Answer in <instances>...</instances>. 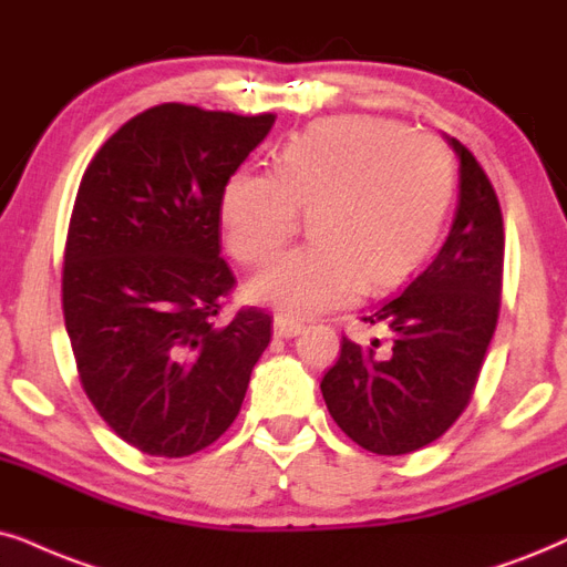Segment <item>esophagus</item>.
<instances>
[{
	"label": "esophagus",
	"instance_id": "obj_1",
	"mask_svg": "<svg viewBox=\"0 0 567 567\" xmlns=\"http://www.w3.org/2000/svg\"><path fill=\"white\" fill-rule=\"evenodd\" d=\"M300 327H303V321L292 319L288 313H277L275 317V337H292L300 332Z\"/></svg>",
	"mask_w": 567,
	"mask_h": 567
}]
</instances>
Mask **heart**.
<instances>
[{
  "mask_svg": "<svg viewBox=\"0 0 567 567\" xmlns=\"http://www.w3.org/2000/svg\"><path fill=\"white\" fill-rule=\"evenodd\" d=\"M455 172L434 135L382 117H337L279 148L275 172L240 167L221 193L227 248L267 267L311 209L313 240L250 285L256 300L290 313L350 303L405 279L440 238Z\"/></svg>",
  "mask_w": 567,
  "mask_h": 567,
  "instance_id": "obj_1",
  "label": "heart"
}]
</instances>
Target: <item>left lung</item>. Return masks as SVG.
Masks as SVG:
<instances>
[{"instance_id": "left-lung-1", "label": "left lung", "mask_w": 567, "mask_h": 567, "mask_svg": "<svg viewBox=\"0 0 567 567\" xmlns=\"http://www.w3.org/2000/svg\"><path fill=\"white\" fill-rule=\"evenodd\" d=\"M461 156V198L447 240L405 290L374 308L390 346H358L342 334L340 358L321 379L334 424L377 455L426 447L474 398L499 317L505 230L497 193L476 156Z\"/></svg>"}]
</instances>
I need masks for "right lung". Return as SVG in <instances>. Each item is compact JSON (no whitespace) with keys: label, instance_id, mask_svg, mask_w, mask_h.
I'll list each match as a JSON object with an SVG mask.
<instances>
[{"label":"right lung","instance_id":"obj_1","mask_svg":"<svg viewBox=\"0 0 567 567\" xmlns=\"http://www.w3.org/2000/svg\"><path fill=\"white\" fill-rule=\"evenodd\" d=\"M275 114L159 104L135 114L83 172L62 264V311L83 392L120 440L185 457L230 429L271 313H219L221 193Z\"/></svg>","mask_w":567,"mask_h":567}]
</instances>
